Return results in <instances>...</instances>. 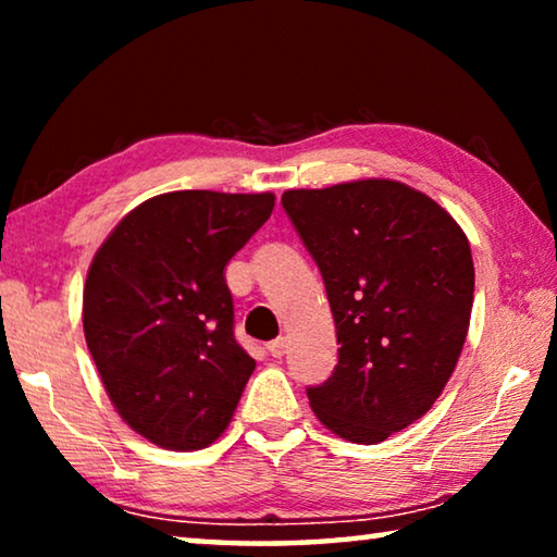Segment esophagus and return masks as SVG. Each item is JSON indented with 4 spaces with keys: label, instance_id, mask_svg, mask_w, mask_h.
I'll return each mask as SVG.
<instances>
[{
    "label": "esophagus",
    "instance_id": "1",
    "mask_svg": "<svg viewBox=\"0 0 557 557\" xmlns=\"http://www.w3.org/2000/svg\"><path fill=\"white\" fill-rule=\"evenodd\" d=\"M287 336H277L275 338V342H270L268 344V351L272 354V356H275V358H280V356H285L287 354Z\"/></svg>",
    "mask_w": 557,
    "mask_h": 557
}]
</instances>
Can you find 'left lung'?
I'll list each match as a JSON object with an SVG mask.
<instances>
[{"mask_svg":"<svg viewBox=\"0 0 557 557\" xmlns=\"http://www.w3.org/2000/svg\"><path fill=\"white\" fill-rule=\"evenodd\" d=\"M282 206L342 344L309 405L334 435L375 445L420 420L455 371L474 301L469 240L437 201L391 178L292 188Z\"/></svg>","mask_w":557,"mask_h":557,"instance_id":"left-lung-1","label":"left lung"}]
</instances>
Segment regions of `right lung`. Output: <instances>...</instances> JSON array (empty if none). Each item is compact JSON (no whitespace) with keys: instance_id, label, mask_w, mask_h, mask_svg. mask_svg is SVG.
<instances>
[{"instance_id":"right-lung-1","label":"right lung","mask_w":557,"mask_h":557,"mask_svg":"<svg viewBox=\"0 0 557 557\" xmlns=\"http://www.w3.org/2000/svg\"><path fill=\"white\" fill-rule=\"evenodd\" d=\"M272 209L275 194H159L90 262V356L120 418L159 447H209L238 408L256 361L233 336L223 270Z\"/></svg>"}]
</instances>
